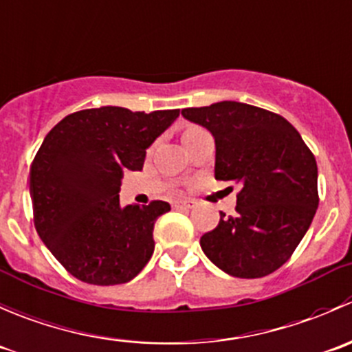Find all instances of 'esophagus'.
<instances>
[{
  "label": "esophagus",
  "mask_w": 352,
  "mask_h": 352,
  "mask_svg": "<svg viewBox=\"0 0 352 352\" xmlns=\"http://www.w3.org/2000/svg\"><path fill=\"white\" fill-rule=\"evenodd\" d=\"M175 207L191 208V207H195V200H177V201H175Z\"/></svg>",
  "instance_id": "1"
}]
</instances>
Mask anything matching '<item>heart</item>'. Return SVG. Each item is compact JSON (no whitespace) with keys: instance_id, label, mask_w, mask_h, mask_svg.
Here are the masks:
<instances>
[{"instance_id":"b5f03b06","label":"heart","mask_w":352,"mask_h":352,"mask_svg":"<svg viewBox=\"0 0 352 352\" xmlns=\"http://www.w3.org/2000/svg\"><path fill=\"white\" fill-rule=\"evenodd\" d=\"M201 131H204V130H200V128H197V126H188V128H184V131H183V140H186V138H190V137H195V135L201 133Z\"/></svg>"}]
</instances>
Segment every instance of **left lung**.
Listing matches in <instances>:
<instances>
[{
    "label": "left lung",
    "instance_id": "1",
    "mask_svg": "<svg viewBox=\"0 0 352 352\" xmlns=\"http://www.w3.org/2000/svg\"><path fill=\"white\" fill-rule=\"evenodd\" d=\"M215 140V179L239 184L236 214L221 212L200 246L226 274L256 279L289 260L318 208L315 155L283 116L222 100L181 111Z\"/></svg>",
    "mask_w": 352,
    "mask_h": 352
}]
</instances>
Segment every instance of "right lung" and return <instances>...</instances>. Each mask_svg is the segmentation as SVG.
Returning <instances> with one entry per match:
<instances>
[{"label": "right lung", "mask_w": 352, "mask_h": 352, "mask_svg": "<svg viewBox=\"0 0 352 352\" xmlns=\"http://www.w3.org/2000/svg\"><path fill=\"white\" fill-rule=\"evenodd\" d=\"M179 109L104 106L68 114L46 135L30 168L37 234L78 280L116 286L137 277L154 253V224L168 201L120 205L123 173L142 171L147 148Z\"/></svg>", "instance_id": "obj_1"}]
</instances>
